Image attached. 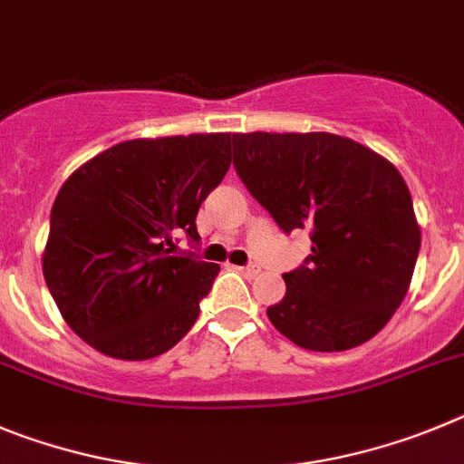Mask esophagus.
<instances>
[{"mask_svg": "<svg viewBox=\"0 0 464 464\" xmlns=\"http://www.w3.org/2000/svg\"><path fill=\"white\" fill-rule=\"evenodd\" d=\"M237 270H240L242 275H245V277H256L258 273H261V268H258V266H237Z\"/></svg>", "mask_w": 464, "mask_h": 464, "instance_id": "obj_1", "label": "esophagus"}]
</instances>
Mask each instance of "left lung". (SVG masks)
Listing matches in <instances>:
<instances>
[{
	"instance_id": "8db88e82",
	"label": "left lung",
	"mask_w": 464,
	"mask_h": 464,
	"mask_svg": "<svg viewBox=\"0 0 464 464\" xmlns=\"http://www.w3.org/2000/svg\"><path fill=\"white\" fill-rule=\"evenodd\" d=\"M233 166L284 233L307 228L312 254L282 275L268 319L310 352L377 335L404 300L420 249L407 182L382 154L335 133H233Z\"/></svg>"
}]
</instances>
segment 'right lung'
Wrapping results in <instances>:
<instances>
[{
  "instance_id": "add662e5",
  "label": "right lung",
  "mask_w": 464,
  "mask_h": 464,
  "mask_svg": "<svg viewBox=\"0 0 464 464\" xmlns=\"http://www.w3.org/2000/svg\"><path fill=\"white\" fill-rule=\"evenodd\" d=\"M231 166V133L112 145L62 185L44 277L81 340L122 361L169 352L198 319L219 266L175 254Z\"/></svg>"
}]
</instances>
